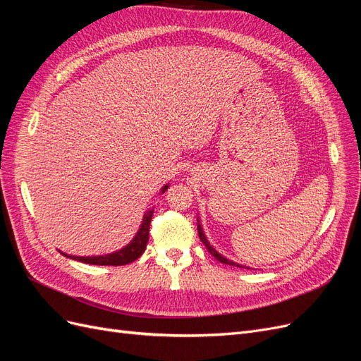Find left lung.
<instances>
[{
	"mask_svg": "<svg viewBox=\"0 0 361 361\" xmlns=\"http://www.w3.org/2000/svg\"><path fill=\"white\" fill-rule=\"evenodd\" d=\"M197 231H199V236H200V241L204 244V247H206V250L209 251V253L218 260V262H221V264H227V265H232V267H238V268H245V269H250V267H244V265H241V264H236V262H233V260H228L227 257H224L223 255H220L218 253V251L211 245V243L207 241V238H206V235H204V232H203V227H202V224H200V220L197 218Z\"/></svg>",
	"mask_w": 361,
	"mask_h": 361,
	"instance_id": "left-lung-1",
	"label": "left lung"
}]
</instances>
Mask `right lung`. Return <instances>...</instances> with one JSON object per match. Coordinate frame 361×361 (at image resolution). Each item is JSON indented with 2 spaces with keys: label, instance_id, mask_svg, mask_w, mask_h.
<instances>
[{
  "label": "right lung",
  "instance_id": "right-lung-1",
  "mask_svg": "<svg viewBox=\"0 0 361 361\" xmlns=\"http://www.w3.org/2000/svg\"><path fill=\"white\" fill-rule=\"evenodd\" d=\"M170 185H164L161 188V194H164ZM152 215H154V207L152 209L146 211L143 221H141V226L138 228V232L135 233V236L133 238L128 245H125L123 248H120L117 251H113V253L108 255H102V256H69L66 253H63V256H66L69 259L73 260H80L82 264H90V265H105V267H120V265H126L130 264V262L137 260L141 255L145 253L146 245L149 243V226L152 221Z\"/></svg>",
  "mask_w": 361,
  "mask_h": 361
}]
</instances>
